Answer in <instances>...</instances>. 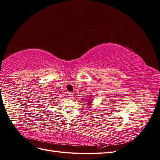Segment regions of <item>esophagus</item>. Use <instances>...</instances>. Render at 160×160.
Masks as SVG:
<instances>
[{
    "instance_id": "esophagus-1",
    "label": "esophagus",
    "mask_w": 160,
    "mask_h": 160,
    "mask_svg": "<svg viewBox=\"0 0 160 160\" xmlns=\"http://www.w3.org/2000/svg\"><path fill=\"white\" fill-rule=\"evenodd\" d=\"M69 97L70 98V99H72V98H73V93H69Z\"/></svg>"
}]
</instances>
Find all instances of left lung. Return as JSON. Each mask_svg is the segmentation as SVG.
<instances>
[{
  "label": "left lung",
  "instance_id": "8db88e82",
  "mask_svg": "<svg viewBox=\"0 0 160 160\" xmlns=\"http://www.w3.org/2000/svg\"><path fill=\"white\" fill-rule=\"evenodd\" d=\"M91 103H92V102H91V100H89V102H88V105H91Z\"/></svg>",
  "mask_w": 160,
  "mask_h": 160
}]
</instances>
